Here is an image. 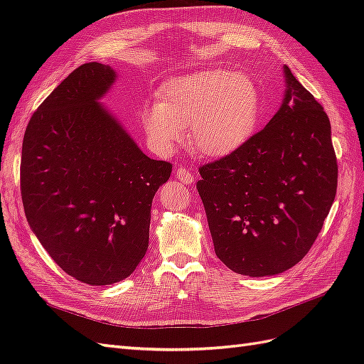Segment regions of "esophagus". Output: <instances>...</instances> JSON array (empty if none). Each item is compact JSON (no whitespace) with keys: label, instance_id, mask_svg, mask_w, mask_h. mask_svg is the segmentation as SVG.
Here are the masks:
<instances>
[{"label":"esophagus","instance_id":"esophagus-1","mask_svg":"<svg viewBox=\"0 0 364 364\" xmlns=\"http://www.w3.org/2000/svg\"><path fill=\"white\" fill-rule=\"evenodd\" d=\"M176 179H178L182 183H185V185H190V183L194 182V176H193L191 171H188L185 167H181V168L176 170Z\"/></svg>","mask_w":364,"mask_h":364}]
</instances>
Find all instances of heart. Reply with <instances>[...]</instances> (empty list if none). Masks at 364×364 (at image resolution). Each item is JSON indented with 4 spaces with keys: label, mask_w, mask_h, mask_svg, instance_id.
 <instances>
[{
    "label": "heart",
    "mask_w": 364,
    "mask_h": 364,
    "mask_svg": "<svg viewBox=\"0 0 364 364\" xmlns=\"http://www.w3.org/2000/svg\"><path fill=\"white\" fill-rule=\"evenodd\" d=\"M262 114L261 91L246 74L206 70L171 79L158 94V103L141 111L149 144L167 153L188 126L196 151L223 158L243 147L257 132Z\"/></svg>",
    "instance_id": "heart-1"
}]
</instances>
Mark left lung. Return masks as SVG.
<instances>
[{
	"mask_svg": "<svg viewBox=\"0 0 364 364\" xmlns=\"http://www.w3.org/2000/svg\"><path fill=\"white\" fill-rule=\"evenodd\" d=\"M285 91L267 126L197 182L214 250L252 278L291 269L313 246L336 199L337 161L323 107L284 65Z\"/></svg>",
	"mask_w": 364,
	"mask_h": 364,
	"instance_id": "8db88e82",
	"label": "left lung"
}]
</instances>
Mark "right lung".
<instances>
[{"label":"right lung","mask_w":364,"mask_h":364,"mask_svg":"<svg viewBox=\"0 0 364 364\" xmlns=\"http://www.w3.org/2000/svg\"><path fill=\"white\" fill-rule=\"evenodd\" d=\"M117 79L109 65L83 63L38 107L23 141L27 222L58 266L90 285L119 282L138 267L153 197L171 174L102 103Z\"/></svg>","instance_id":"right-lung-1"}]
</instances>
